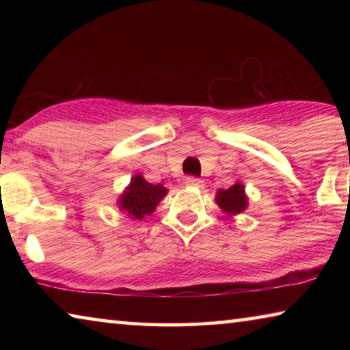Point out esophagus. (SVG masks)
<instances>
[{
  "instance_id": "1",
  "label": "esophagus",
  "mask_w": 350,
  "mask_h": 350,
  "mask_svg": "<svg viewBox=\"0 0 350 350\" xmlns=\"http://www.w3.org/2000/svg\"><path fill=\"white\" fill-rule=\"evenodd\" d=\"M185 185L187 187H191V188H202L204 187V180L198 179V177H193L189 176L185 179Z\"/></svg>"
}]
</instances>
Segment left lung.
<instances>
[{
    "instance_id": "obj_1",
    "label": "left lung",
    "mask_w": 350,
    "mask_h": 350,
    "mask_svg": "<svg viewBox=\"0 0 350 350\" xmlns=\"http://www.w3.org/2000/svg\"><path fill=\"white\" fill-rule=\"evenodd\" d=\"M216 204L221 206L222 211L227 213L228 216L239 215L244 211L248 205L245 188L241 182H236L227 189H219L216 194Z\"/></svg>"
}]
</instances>
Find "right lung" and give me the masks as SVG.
<instances>
[{"label":"right lung","instance_id":"right-lung-1","mask_svg":"<svg viewBox=\"0 0 350 350\" xmlns=\"http://www.w3.org/2000/svg\"><path fill=\"white\" fill-rule=\"evenodd\" d=\"M167 193L168 189L162 183L152 185L146 182L142 174H135L118 199V208L125 211L129 217L140 221L156 210V206L167 196Z\"/></svg>","mask_w":350,"mask_h":350}]
</instances>
